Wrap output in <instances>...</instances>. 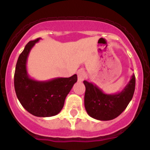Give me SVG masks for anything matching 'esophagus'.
Segmentation results:
<instances>
[{
    "label": "esophagus",
    "mask_w": 150,
    "mask_h": 150,
    "mask_svg": "<svg viewBox=\"0 0 150 150\" xmlns=\"http://www.w3.org/2000/svg\"><path fill=\"white\" fill-rule=\"evenodd\" d=\"M77 76H78V81L82 82L84 80V79L86 78V72L83 70L81 71H79L77 72Z\"/></svg>",
    "instance_id": "1"
}]
</instances>
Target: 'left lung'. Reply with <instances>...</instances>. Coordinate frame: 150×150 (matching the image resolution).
<instances>
[{"label": "left lung", "instance_id": "8db88e82", "mask_svg": "<svg viewBox=\"0 0 150 150\" xmlns=\"http://www.w3.org/2000/svg\"><path fill=\"white\" fill-rule=\"evenodd\" d=\"M86 92L85 108L91 117L100 121L112 120L120 116L125 110L133 98L135 89V76L120 92L106 94L98 86L84 80Z\"/></svg>", "mask_w": 150, "mask_h": 150}]
</instances>
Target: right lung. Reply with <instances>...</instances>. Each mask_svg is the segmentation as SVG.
<instances>
[{"label":"right lung","mask_w":150,"mask_h":150,"mask_svg":"<svg viewBox=\"0 0 150 150\" xmlns=\"http://www.w3.org/2000/svg\"><path fill=\"white\" fill-rule=\"evenodd\" d=\"M41 38L30 41L18 57L14 74V87L16 96L22 107L30 114L38 117H50L60 112L66 97L77 76L58 77L47 81H38L29 76L27 59L30 50Z\"/></svg>","instance_id":"1"}]
</instances>
